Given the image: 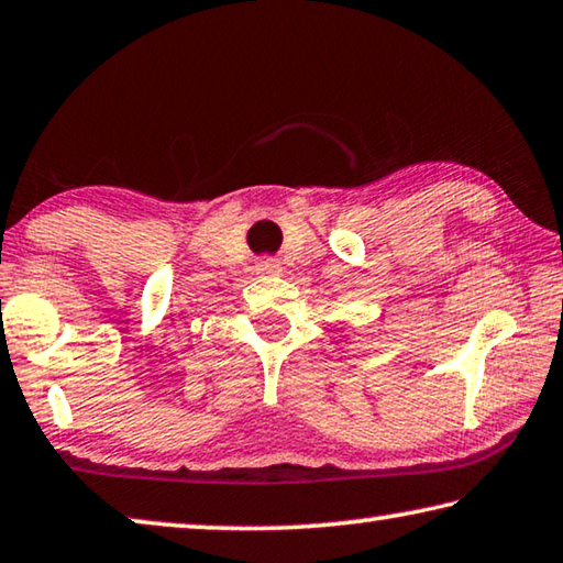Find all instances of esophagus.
I'll list each match as a JSON object with an SVG mask.
<instances>
[{
	"label": "esophagus",
	"instance_id": "obj_1",
	"mask_svg": "<svg viewBox=\"0 0 563 563\" xmlns=\"http://www.w3.org/2000/svg\"><path fill=\"white\" fill-rule=\"evenodd\" d=\"M255 271H258L261 275H280L283 265L275 258H263V261H258V265H255Z\"/></svg>",
	"mask_w": 563,
	"mask_h": 563
}]
</instances>
